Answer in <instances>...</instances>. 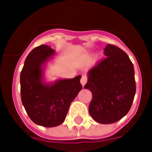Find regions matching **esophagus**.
Returning a JSON list of instances; mask_svg holds the SVG:
<instances>
[{
  "instance_id": "obj_1",
  "label": "esophagus",
  "mask_w": 152,
  "mask_h": 152,
  "mask_svg": "<svg viewBox=\"0 0 152 152\" xmlns=\"http://www.w3.org/2000/svg\"><path fill=\"white\" fill-rule=\"evenodd\" d=\"M86 83H87V76H86V75H83V76H82L81 80H80V83H81V85L83 86H84Z\"/></svg>"
}]
</instances>
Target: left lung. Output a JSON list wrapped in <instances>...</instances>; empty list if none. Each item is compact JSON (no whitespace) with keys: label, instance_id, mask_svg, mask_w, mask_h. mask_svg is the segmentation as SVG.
Wrapping results in <instances>:
<instances>
[{"label":"left lung","instance_id":"left-lung-1","mask_svg":"<svg viewBox=\"0 0 152 152\" xmlns=\"http://www.w3.org/2000/svg\"><path fill=\"white\" fill-rule=\"evenodd\" d=\"M106 56L88 72L84 88L92 92L89 113L96 122L112 124L129 113L136 86L132 63L118 47L108 44Z\"/></svg>","mask_w":152,"mask_h":152}]
</instances>
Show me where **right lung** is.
Here are the masks:
<instances>
[{"label":"right lung","mask_w":152,"mask_h":152,"mask_svg":"<svg viewBox=\"0 0 152 152\" xmlns=\"http://www.w3.org/2000/svg\"><path fill=\"white\" fill-rule=\"evenodd\" d=\"M56 51L47 45L34 48L20 73L21 101L27 115L37 125L56 127L66 118L69 108L82 89L81 75L72 79L47 82L45 70Z\"/></svg>","instance_id":"right-lung-1"}]
</instances>
